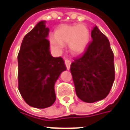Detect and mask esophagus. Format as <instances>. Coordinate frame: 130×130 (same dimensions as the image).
Listing matches in <instances>:
<instances>
[{
    "label": "esophagus",
    "mask_w": 130,
    "mask_h": 130,
    "mask_svg": "<svg viewBox=\"0 0 130 130\" xmlns=\"http://www.w3.org/2000/svg\"><path fill=\"white\" fill-rule=\"evenodd\" d=\"M71 60L68 59V58H66L65 60V65L66 66V68H67V70H70V65H71Z\"/></svg>",
    "instance_id": "esophagus-1"
}]
</instances>
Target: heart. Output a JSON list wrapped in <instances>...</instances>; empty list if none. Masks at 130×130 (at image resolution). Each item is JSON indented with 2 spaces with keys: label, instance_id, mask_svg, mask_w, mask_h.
<instances>
[{
  "label": "heart",
  "instance_id": "heart-1",
  "mask_svg": "<svg viewBox=\"0 0 130 130\" xmlns=\"http://www.w3.org/2000/svg\"><path fill=\"white\" fill-rule=\"evenodd\" d=\"M90 42V32L84 25H63L55 32V37L51 38L53 48L62 52L63 45L69 43L70 51L74 54H80L85 51Z\"/></svg>",
  "mask_w": 130,
  "mask_h": 130
}]
</instances>
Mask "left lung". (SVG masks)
Masks as SVG:
<instances>
[{"mask_svg":"<svg viewBox=\"0 0 130 130\" xmlns=\"http://www.w3.org/2000/svg\"><path fill=\"white\" fill-rule=\"evenodd\" d=\"M91 37L84 54L74 58L70 66L76 95L88 103L106 98L115 79L113 53L109 40L97 26Z\"/></svg>","mask_w":130,"mask_h":130,"instance_id":"1","label":"left lung"}]
</instances>
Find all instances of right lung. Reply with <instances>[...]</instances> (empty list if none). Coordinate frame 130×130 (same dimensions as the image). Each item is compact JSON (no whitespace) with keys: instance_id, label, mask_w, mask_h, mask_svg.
<instances>
[{"instance_id":"obj_1","label":"right lung","mask_w":130,"mask_h":130,"mask_svg":"<svg viewBox=\"0 0 130 130\" xmlns=\"http://www.w3.org/2000/svg\"><path fill=\"white\" fill-rule=\"evenodd\" d=\"M42 21L27 33L18 54V88L28 105L44 109L56 101L54 84L66 70L61 57L49 51L48 28Z\"/></svg>"}]
</instances>
